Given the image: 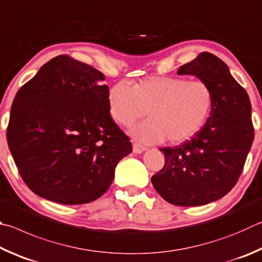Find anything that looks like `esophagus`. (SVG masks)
<instances>
[{
	"mask_svg": "<svg viewBox=\"0 0 262 262\" xmlns=\"http://www.w3.org/2000/svg\"><path fill=\"white\" fill-rule=\"evenodd\" d=\"M145 150H146V147H144V146H141L139 144H134V153L141 154L143 152H145Z\"/></svg>",
	"mask_w": 262,
	"mask_h": 262,
	"instance_id": "1",
	"label": "esophagus"
}]
</instances>
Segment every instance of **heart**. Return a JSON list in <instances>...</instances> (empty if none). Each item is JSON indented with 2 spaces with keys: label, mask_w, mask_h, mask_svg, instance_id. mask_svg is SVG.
I'll list each match as a JSON object with an SVG mask.
<instances>
[{
  "label": "heart",
  "mask_w": 262,
  "mask_h": 262,
  "mask_svg": "<svg viewBox=\"0 0 262 262\" xmlns=\"http://www.w3.org/2000/svg\"><path fill=\"white\" fill-rule=\"evenodd\" d=\"M213 92L201 80L177 77H150L134 86L118 82L109 90L108 109L115 122L130 126L146 114L148 118L130 134L143 144L167 138L178 144L204 127L212 112Z\"/></svg>",
  "instance_id": "heart-1"
}]
</instances>
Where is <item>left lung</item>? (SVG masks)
<instances>
[{
    "mask_svg": "<svg viewBox=\"0 0 262 262\" xmlns=\"http://www.w3.org/2000/svg\"><path fill=\"white\" fill-rule=\"evenodd\" d=\"M177 75L194 76L209 85L212 112L193 138L160 148L166 163L152 184L172 205H207L226 195L243 171L254 139L250 98L227 64L207 52L182 66Z\"/></svg>",
    "mask_w": 262,
    "mask_h": 262,
    "instance_id": "obj_1",
    "label": "left lung"
}]
</instances>
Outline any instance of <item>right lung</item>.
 <instances>
[{
	"mask_svg": "<svg viewBox=\"0 0 262 262\" xmlns=\"http://www.w3.org/2000/svg\"><path fill=\"white\" fill-rule=\"evenodd\" d=\"M99 70L54 57L17 92L7 140L23 181L41 198L81 205L112 185L132 144L108 109Z\"/></svg>",
	"mask_w": 262,
	"mask_h": 262,
	"instance_id": "right-lung-1",
	"label": "right lung"
}]
</instances>
